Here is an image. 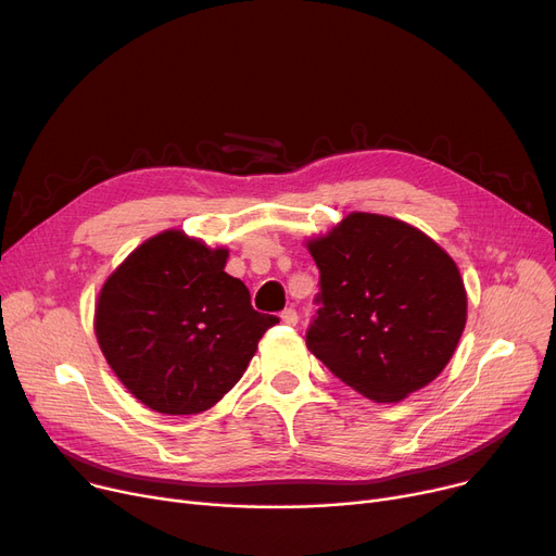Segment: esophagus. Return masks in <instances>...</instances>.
Returning <instances> with one entry per match:
<instances>
[{"instance_id": "1", "label": "esophagus", "mask_w": 556, "mask_h": 556, "mask_svg": "<svg viewBox=\"0 0 556 556\" xmlns=\"http://www.w3.org/2000/svg\"><path fill=\"white\" fill-rule=\"evenodd\" d=\"M298 319H300V317H298V311H295V308H283V311H281V323H283V325L295 327Z\"/></svg>"}]
</instances>
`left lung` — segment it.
Wrapping results in <instances>:
<instances>
[{
	"label": "left lung",
	"mask_w": 556,
	"mask_h": 556,
	"mask_svg": "<svg viewBox=\"0 0 556 556\" xmlns=\"http://www.w3.org/2000/svg\"><path fill=\"white\" fill-rule=\"evenodd\" d=\"M308 250L319 293L306 344L342 383L396 403L446 367L466 293L455 261L424 231L356 212Z\"/></svg>",
	"instance_id": "1"
}]
</instances>
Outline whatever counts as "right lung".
I'll list each match as a JSON object with an SVG mask.
<instances>
[{
  "mask_svg": "<svg viewBox=\"0 0 556 556\" xmlns=\"http://www.w3.org/2000/svg\"><path fill=\"white\" fill-rule=\"evenodd\" d=\"M227 250L182 231L141 243L105 281L94 329L119 381L155 413L198 415L239 383L261 336L279 317L258 313L225 273Z\"/></svg>",
  "mask_w": 556,
  "mask_h": 556,
  "instance_id": "obj_1",
  "label": "right lung"
}]
</instances>
